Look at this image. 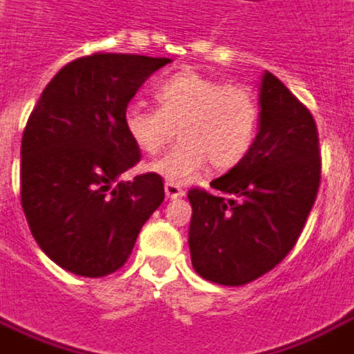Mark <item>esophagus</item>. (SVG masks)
I'll use <instances>...</instances> for the list:
<instances>
[{
	"label": "esophagus",
	"instance_id": "obj_1",
	"mask_svg": "<svg viewBox=\"0 0 354 354\" xmlns=\"http://www.w3.org/2000/svg\"><path fill=\"white\" fill-rule=\"evenodd\" d=\"M165 194H167V198H181L185 196V191H183L181 187H177V185H173V183H165Z\"/></svg>",
	"mask_w": 354,
	"mask_h": 354
}]
</instances>
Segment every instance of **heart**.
Segmentation results:
<instances>
[{"mask_svg": "<svg viewBox=\"0 0 354 354\" xmlns=\"http://www.w3.org/2000/svg\"><path fill=\"white\" fill-rule=\"evenodd\" d=\"M158 109L140 103L124 111L128 140L144 153H158L179 127L181 144L148 171L173 185H185L212 163L226 171L253 148L259 127V103L251 89L227 85L198 72H183L156 87Z\"/></svg>", "mask_w": 354, "mask_h": 354, "instance_id": "b5f03b06", "label": "heart"}]
</instances>
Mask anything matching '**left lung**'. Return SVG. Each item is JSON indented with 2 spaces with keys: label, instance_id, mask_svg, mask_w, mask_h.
<instances>
[{
  "label": "left lung",
  "instance_id": "1",
  "mask_svg": "<svg viewBox=\"0 0 354 354\" xmlns=\"http://www.w3.org/2000/svg\"><path fill=\"white\" fill-rule=\"evenodd\" d=\"M259 132L239 165L189 191V248L194 271L224 286L255 281L296 245L315 203L322 158L312 113L265 72Z\"/></svg>",
  "mask_w": 354,
  "mask_h": 354
}]
</instances>
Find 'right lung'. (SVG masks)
I'll return each mask as SVG.
<instances>
[{
    "label": "right lung",
    "mask_w": 354,
    "mask_h": 354,
    "mask_svg": "<svg viewBox=\"0 0 354 354\" xmlns=\"http://www.w3.org/2000/svg\"><path fill=\"white\" fill-rule=\"evenodd\" d=\"M169 58L95 52L44 87L21 142V206L32 238L62 269L99 279L130 257L163 203L156 173L118 177L140 161L122 116L142 83Z\"/></svg>",
    "instance_id": "1"
}]
</instances>
